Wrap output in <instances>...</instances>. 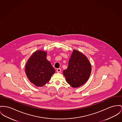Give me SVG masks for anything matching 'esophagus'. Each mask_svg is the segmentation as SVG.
<instances>
[{
	"mask_svg": "<svg viewBox=\"0 0 122 122\" xmlns=\"http://www.w3.org/2000/svg\"><path fill=\"white\" fill-rule=\"evenodd\" d=\"M61 68H57V70H56V71H57V73H60L61 72Z\"/></svg>",
	"mask_w": 122,
	"mask_h": 122,
	"instance_id": "esophagus-1",
	"label": "esophagus"
}]
</instances>
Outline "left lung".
I'll return each mask as SVG.
<instances>
[{
    "label": "left lung",
    "mask_w": 122,
    "mask_h": 122,
    "mask_svg": "<svg viewBox=\"0 0 122 122\" xmlns=\"http://www.w3.org/2000/svg\"><path fill=\"white\" fill-rule=\"evenodd\" d=\"M92 67L85 55L74 49L66 69L63 71L66 81L72 87L76 88L84 84L89 78Z\"/></svg>",
    "instance_id": "left-lung-1"
}]
</instances>
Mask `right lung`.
Segmentation results:
<instances>
[{
    "instance_id": "add662e5",
    "label": "right lung",
    "mask_w": 122,
    "mask_h": 122,
    "mask_svg": "<svg viewBox=\"0 0 122 122\" xmlns=\"http://www.w3.org/2000/svg\"><path fill=\"white\" fill-rule=\"evenodd\" d=\"M47 53L38 50L34 52L25 65L27 78L37 86H43L49 82L55 73V68L46 58Z\"/></svg>"
}]
</instances>
